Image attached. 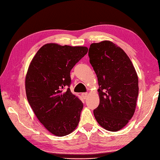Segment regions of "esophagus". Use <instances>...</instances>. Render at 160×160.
<instances>
[{"mask_svg": "<svg viewBox=\"0 0 160 160\" xmlns=\"http://www.w3.org/2000/svg\"><path fill=\"white\" fill-rule=\"evenodd\" d=\"M82 96L84 98V99H87V98L88 96V93H82Z\"/></svg>", "mask_w": 160, "mask_h": 160, "instance_id": "1", "label": "esophagus"}]
</instances>
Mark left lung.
Wrapping results in <instances>:
<instances>
[{"mask_svg": "<svg viewBox=\"0 0 160 160\" xmlns=\"http://www.w3.org/2000/svg\"><path fill=\"white\" fill-rule=\"evenodd\" d=\"M89 57L99 85L95 118L102 127L118 131L134 114L139 92L137 73L127 53L111 41L91 44Z\"/></svg>", "mask_w": 160, "mask_h": 160, "instance_id": "1", "label": "left lung"}]
</instances>
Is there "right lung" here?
<instances>
[{"label":"right lung","mask_w":160,"mask_h":160,"mask_svg":"<svg viewBox=\"0 0 160 160\" xmlns=\"http://www.w3.org/2000/svg\"><path fill=\"white\" fill-rule=\"evenodd\" d=\"M87 52L86 47L46 44L29 67L28 100L38 120L56 136L71 133L80 121L83 103L71 92L70 72Z\"/></svg>","instance_id":"right-lung-1"}]
</instances>
